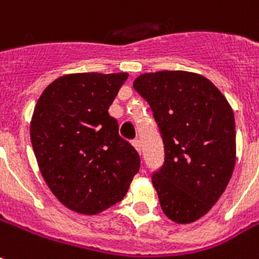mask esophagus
Segmentation results:
<instances>
[{"mask_svg": "<svg viewBox=\"0 0 259 259\" xmlns=\"http://www.w3.org/2000/svg\"><path fill=\"white\" fill-rule=\"evenodd\" d=\"M132 144H133V147L136 148L138 152H141V141H140L138 138H134L133 141H132Z\"/></svg>", "mask_w": 259, "mask_h": 259, "instance_id": "esophagus-1", "label": "esophagus"}]
</instances>
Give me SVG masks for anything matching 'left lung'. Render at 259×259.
<instances>
[{
	"label": "left lung",
	"instance_id": "1",
	"mask_svg": "<svg viewBox=\"0 0 259 259\" xmlns=\"http://www.w3.org/2000/svg\"><path fill=\"white\" fill-rule=\"evenodd\" d=\"M133 87L151 106L164 144V163L152 175L161 209L178 224L195 222L212 209L232 177L234 111L197 73H144Z\"/></svg>",
	"mask_w": 259,
	"mask_h": 259
}]
</instances>
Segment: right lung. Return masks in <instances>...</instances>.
I'll list each match as a JSON object with an SVG mask.
<instances>
[{
	"label": "right lung",
	"mask_w": 259,
	"mask_h": 259,
	"mask_svg": "<svg viewBox=\"0 0 259 259\" xmlns=\"http://www.w3.org/2000/svg\"><path fill=\"white\" fill-rule=\"evenodd\" d=\"M127 73H74L54 80L33 110L31 143L43 179L66 208L98 214L123 198L140 155L108 108Z\"/></svg>",
	"instance_id": "1"
}]
</instances>
